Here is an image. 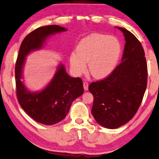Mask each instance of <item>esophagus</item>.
Returning <instances> with one entry per match:
<instances>
[{
	"label": "esophagus",
	"mask_w": 159,
	"mask_h": 159,
	"mask_svg": "<svg viewBox=\"0 0 159 159\" xmlns=\"http://www.w3.org/2000/svg\"><path fill=\"white\" fill-rule=\"evenodd\" d=\"M84 88L85 90H89V84L87 82H84Z\"/></svg>",
	"instance_id": "obj_1"
}]
</instances>
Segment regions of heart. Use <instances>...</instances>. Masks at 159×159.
<instances>
[{"label":"heart","instance_id":"b5f03b06","mask_svg":"<svg viewBox=\"0 0 159 159\" xmlns=\"http://www.w3.org/2000/svg\"><path fill=\"white\" fill-rule=\"evenodd\" d=\"M77 53L70 56V66L75 74H80L86 69L95 79L107 77L115 70L119 61L122 45L117 38L107 34H92L79 42Z\"/></svg>","mask_w":159,"mask_h":159}]
</instances>
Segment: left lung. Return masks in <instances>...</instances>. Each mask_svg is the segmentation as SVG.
<instances>
[{
    "mask_svg": "<svg viewBox=\"0 0 159 159\" xmlns=\"http://www.w3.org/2000/svg\"><path fill=\"white\" fill-rule=\"evenodd\" d=\"M117 28L126 41L122 62L105 79L92 82L89 87L94 98L92 115L107 129H116L132 119L147 85V64L142 44L127 30Z\"/></svg>",
    "mask_w": 159,
    "mask_h": 159,
    "instance_id": "obj_1",
    "label": "left lung"
}]
</instances>
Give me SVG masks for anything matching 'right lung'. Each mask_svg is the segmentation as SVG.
<instances>
[{"label":"right lung","instance_id":"1","mask_svg":"<svg viewBox=\"0 0 159 159\" xmlns=\"http://www.w3.org/2000/svg\"><path fill=\"white\" fill-rule=\"evenodd\" d=\"M64 31H66L64 27L52 25L30 32L22 42L15 68L16 95L20 105L30 117L46 125L57 124L66 117L72 102L84 93L83 80L79 77L69 76L61 64L44 89L32 93L22 82V68L27 54L39 49L50 35Z\"/></svg>","mask_w":159,"mask_h":159}]
</instances>
